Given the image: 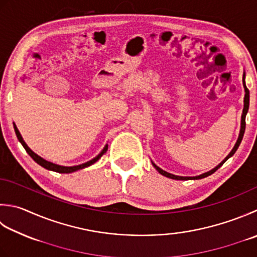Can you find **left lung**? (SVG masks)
Masks as SVG:
<instances>
[{"mask_svg":"<svg viewBox=\"0 0 257 257\" xmlns=\"http://www.w3.org/2000/svg\"><path fill=\"white\" fill-rule=\"evenodd\" d=\"M243 84H244V88H245V98H244V109H243V114H242V123H240V133H239V136H238V139H237V142H236V144H235V146H234V148H233V150L232 152L229 153V155L227 156V157H226L222 163H220L217 167H215L214 169H212L210 170V172H208V173H205V174H203V175H199V176H196V177H182V176H175V175H173V174H169V173H167V172H165V170H163V169H160L158 166H156L154 163H153V165H154V167L158 170V173L159 174H162V175H164V176H166V177H168V178H172V179H177V180H188V179H202V178H205V177H207V176H209V175H212V174H214L216 170H217L220 166H222L226 160H227L229 157H232V156L235 154V152L236 150H237V148L239 147V145H240V142H242V139H243V136H244V133H245V125H246V122H245V118H246V113H247V111H248V105H249V91H248V89H247V87H246V84H245V74L243 75Z\"/></svg>","mask_w":257,"mask_h":257,"instance_id":"left-lung-1","label":"left lung"}]
</instances>
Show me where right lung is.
<instances>
[{
    "label": "right lung",
    "mask_w": 257,
    "mask_h": 257,
    "mask_svg": "<svg viewBox=\"0 0 257 257\" xmlns=\"http://www.w3.org/2000/svg\"><path fill=\"white\" fill-rule=\"evenodd\" d=\"M13 125H14V132H15V134H17V137H18V139H19V142L22 144L24 149L27 150V153H28L30 156H31V158L34 160V162L38 163L40 166H42V167L45 168V169L53 170V172H57V173L69 174V173L75 172V170H79V169H82V168L88 167V166L94 164L95 162H98V160H99L100 158H101V156H102L103 154H105V152H107V150H108V145H105L104 148L102 149V152L100 153V154L97 156V157H94L93 159L90 160V162H87L85 164H81V165H78V166H72V167H64V166H59V165H55V164H52V163H50V162H47V160H44L43 158L40 157V156H38L37 154H34V153L32 152V150L28 147L27 144L24 143V140H23V138L21 137V134L19 133L17 125H15L14 123H13Z\"/></svg>",
    "instance_id": "obj_1"
}]
</instances>
